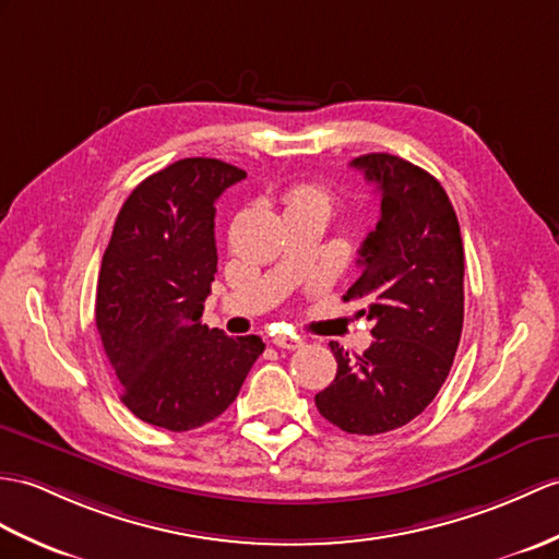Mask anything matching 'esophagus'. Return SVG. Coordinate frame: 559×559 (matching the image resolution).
Wrapping results in <instances>:
<instances>
[{"instance_id": "34e87169", "label": "esophagus", "mask_w": 559, "mask_h": 559, "mask_svg": "<svg viewBox=\"0 0 559 559\" xmlns=\"http://www.w3.org/2000/svg\"><path fill=\"white\" fill-rule=\"evenodd\" d=\"M271 343H274L281 349H300L305 345V341L300 338V335H285V333L274 335V338H271Z\"/></svg>"}]
</instances>
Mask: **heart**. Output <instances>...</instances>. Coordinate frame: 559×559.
I'll list each match as a JSON object with an SVG mask.
<instances>
[{"mask_svg": "<svg viewBox=\"0 0 559 559\" xmlns=\"http://www.w3.org/2000/svg\"><path fill=\"white\" fill-rule=\"evenodd\" d=\"M283 200L288 210H314L326 216L333 212V194L319 183H297L285 192Z\"/></svg>", "mask_w": 559, "mask_h": 559, "instance_id": "heart-1", "label": "heart"}]
</instances>
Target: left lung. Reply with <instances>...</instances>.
Masks as SVG:
<instances>
[{"label":"left lung","mask_w":559,"mask_h":559,"mask_svg":"<svg viewBox=\"0 0 559 559\" xmlns=\"http://www.w3.org/2000/svg\"><path fill=\"white\" fill-rule=\"evenodd\" d=\"M381 194V218L361 242V269L343 300L365 302L373 343L314 402L347 433L376 436L409 424L431 405L455 359L464 323V248L457 214L438 180L395 154L353 159Z\"/></svg>","instance_id":"obj_1"}]
</instances>
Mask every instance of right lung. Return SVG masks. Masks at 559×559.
I'll use <instances>...</instances> for the list:
<instances>
[{
	"mask_svg": "<svg viewBox=\"0 0 559 559\" xmlns=\"http://www.w3.org/2000/svg\"><path fill=\"white\" fill-rule=\"evenodd\" d=\"M242 168L180 159L128 194L102 257L95 321L121 402L138 419L190 431L224 414L264 353L259 335L206 329L216 274V200Z\"/></svg>",
	"mask_w": 559,
	"mask_h": 559,
	"instance_id": "add662e5",
	"label": "right lung"
}]
</instances>
